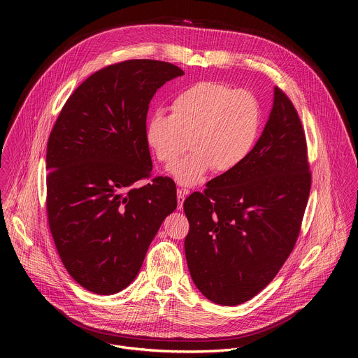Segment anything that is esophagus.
Returning <instances> with one entry per match:
<instances>
[{"instance_id":"34e87169","label":"esophagus","mask_w":358,"mask_h":358,"mask_svg":"<svg viewBox=\"0 0 358 358\" xmlns=\"http://www.w3.org/2000/svg\"><path fill=\"white\" fill-rule=\"evenodd\" d=\"M185 199V192L182 189H177V202H178V210H182V203Z\"/></svg>"}]
</instances>
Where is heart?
<instances>
[{
    "label": "heart",
    "mask_w": 358,
    "mask_h": 358,
    "mask_svg": "<svg viewBox=\"0 0 358 358\" xmlns=\"http://www.w3.org/2000/svg\"><path fill=\"white\" fill-rule=\"evenodd\" d=\"M262 126L258 97L220 80L196 82L178 92L171 115L151 113L144 138L157 162L170 166L189 147L192 151L170 173L178 184L191 187L208 171L229 174L249 157Z\"/></svg>",
    "instance_id": "obj_1"
}]
</instances>
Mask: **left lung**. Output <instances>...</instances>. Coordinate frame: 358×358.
<instances>
[{
    "mask_svg": "<svg viewBox=\"0 0 358 358\" xmlns=\"http://www.w3.org/2000/svg\"><path fill=\"white\" fill-rule=\"evenodd\" d=\"M310 187L300 117L276 86L269 120L245 163L184 201L185 258L198 290L236 306L265 289L296 245Z\"/></svg>",
    "mask_w": 358,
    "mask_h": 358,
    "instance_id": "obj_1",
    "label": "left lung"
}]
</instances>
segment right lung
Returning <instances> with one entry per match:
<instances>
[{"instance_id":"right-lung-1","label":"right lung","mask_w":358,"mask_h":358,"mask_svg":"<svg viewBox=\"0 0 358 358\" xmlns=\"http://www.w3.org/2000/svg\"><path fill=\"white\" fill-rule=\"evenodd\" d=\"M184 75L155 59H129L90 75L69 96L46 145V215L64 266L85 289L113 294L137 276L176 184L151 177L148 105Z\"/></svg>"}]
</instances>
